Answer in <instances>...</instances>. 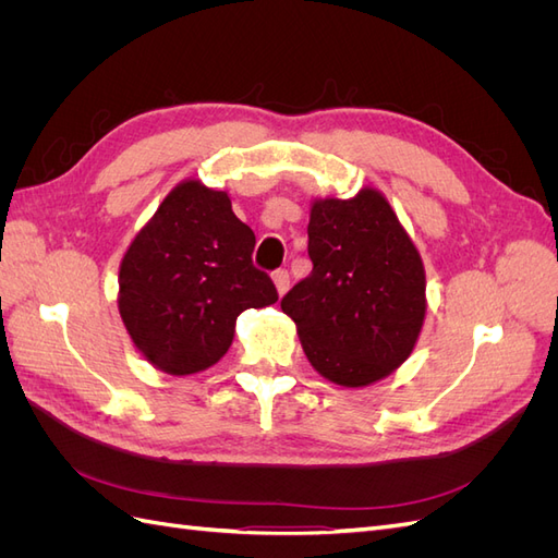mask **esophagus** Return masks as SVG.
<instances>
[{
	"label": "esophagus",
	"instance_id": "1",
	"mask_svg": "<svg viewBox=\"0 0 558 558\" xmlns=\"http://www.w3.org/2000/svg\"><path fill=\"white\" fill-rule=\"evenodd\" d=\"M272 281H275V286H277V293H279V295H283L286 291H289L291 277H289V272H286V269H279V272H275V275H272Z\"/></svg>",
	"mask_w": 558,
	"mask_h": 558
}]
</instances>
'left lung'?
I'll use <instances>...</instances> for the list:
<instances>
[{"mask_svg": "<svg viewBox=\"0 0 558 558\" xmlns=\"http://www.w3.org/2000/svg\"><path fill=\"white\" fill-rule=\"evenodd\" d=\"M312 275L281 300L307 361L347 388L375 384L410 359L426 318L421 253L384 193L314 197Z\"/></svg>", "mask_w": 558, "mask_h": 558, "instance_id": "obj_1", "label": "left lung"}]
</instances>
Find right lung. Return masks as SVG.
I'll return each instance as SVG.
<instances>
[{"mask_svg": "<svg viewBox=\"0 0 558 558\" xmlns=\"http://www.w3.org/2000/svg\"><path fill=\"white\" fill-rule=\"evenodd\" d=\"M256 234L226 191L185 179L134 234L118 272V312L130 340L162 373L185 377L221 361L238 316L277 302L251 253Z\"/></svg>", "mask_w": 558, "mask_h": 558, "instance_id": "obj_1", "label": "right lung"}]
</instances>
